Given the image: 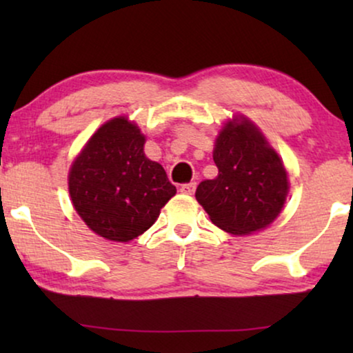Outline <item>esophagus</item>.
I'll return each instance as SVG.
<instances>
[{
  "mask_svg": "<svg viewBox=\"0 0 353 353\" xmlns=\"http://www.w3.org/2000/svg\"><path fill=\"white\" fill-rule=\"evenodd\" d=\"M180 191L183 192V194H194V191H196V183H194V181L185 183V185H181Z\"/></svg>",
  "mask_w": 353,
  "mask_h": 353,
  "instance_id": "1",
  "label": "esophagus"
}]
</instances>
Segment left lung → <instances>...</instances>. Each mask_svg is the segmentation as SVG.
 I'll return each mask as SVG.
<instances>
[{
    "instance_id": "1",
    "label": "left lung",
    "mask_w": 353,
    "mask_h": 353,
    "mask_svg": "<svg viewBox=\"0 0 353 353\" xmlns=\"http://www.w3.org/2000/svg\"><path fill=\"white\" fill-rule=\"evenodd\" d=\"M214 162L219 175L196 190L212 223L226 233L250 234L276 219L288 196V173L249 120L225 125L215 141Z\"/></svg>"
}]
</instances>
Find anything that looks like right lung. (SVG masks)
<instances>
[{
	"label": "right lung",
	"instance_id": "obj_1",
	"mask_svg": "<svg viewBox=\"0 0 353 353\" xmlns=\"http://www.w3.org/2000/svg\"><path fill=\"white\" fill-rule=\"evenodd\" d=\"M144 137L125 117L104 123L72 163L69 192L77 214L105 239L128 243L157 220L176 188L161 163L144 156Z\"/></svg>",
	"mask_w": 353,
	"mask_h": 353
}]
</instances>
